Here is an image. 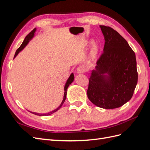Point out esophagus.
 I'll use <instances>...</instances> for the list:
<instances>
[{"label": "esophagus", "instance_id": "obj_1", "mask_svg": "<svg viewBox=\"0 0 150 150\" xmlns=\"http://www.w3.org/2000/svg\"><path fill=\"white\" fill-rule=\"evenodd\" d=\"M86 71V67L83 66H79L78 68H77V72H78V74H81V73H83Z\"/></svg>", "mask_w": 150, "mask_h": 150}]
</instances>
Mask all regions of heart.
<instances>
[{"label": "heart", "instance_id": "1", "mask_svg": "<svg viewBox=\"0 0 150 150\" xmlns=\"http://www.w3.org/2000/svg\"><path fill=\"white\" fill-rule=\"evenodd\" d=\"M97 52H98V47L96 45H94L91 49V53H90L91 57L94 58L95 56H96Z\"/></svg>", "mask_w": 150, "mask_h": 150}]
</instances>
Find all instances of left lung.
I'll use <instances>...</instances> for the list:
<instances>
[{"label": "left lung", "mask_w": 150, "mask_h": 150, "mask_svg": "<svg viewBox=\"0 0 150 150\" xmlns=\"http://www.w3.org/2000/svg\"><path fill=\"white\" fill-rule=\"evenodd\" d=\"M105 43L89 78L88 97L104 109L121 107L132 98L138 83L134 52L117 31L100 25Z\"/></svg>", "instance_id": "8db88e82"}]
</instances>
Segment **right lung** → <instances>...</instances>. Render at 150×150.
<instances>
[{
    "instance_id": "add662e5",
    "label": "right lung",
    "mask_w": 150,
    "mask_h": 150,
    "mask_svg": "<svg viewBox=\"0 0 150 150\" xmlns=\"http://www.w3.org/2000/svg\"><path fill=\"white\" fill-rule=\"evenodd\" d=\"M35 30H36V29H35H35H34L33 30H32V31L30 32V33H29V34H28V35H26V37L25 38V39H24V40L23 42L22 43V44L21 45V46L17 49V51H16V53H15L14 57L17 55L18 53H19V52L21 51V50H22V49H24V47L26 46L27 44H28V42H29V40H30V39H31V38H33V36H34V33H35ZM74 74H73V73H72V74L70 75L69 78H68V79H67V82H66V84H65V86H64V98H63V99H62V101L61 103L60 104V105L56 109H55V110H54L53 111H50V112H47V113H44V114H39V113H36V112H30L33 113V114H34V115H35L42 116H48V115H51V114H53L54 112H55L56 111H57L59 110V108L62 106V105L63 104V103H64V101H65V100H66V98L67 89L68 86H69V85L72 83V81H74Z\"/></svg>"
}]
</instances>
